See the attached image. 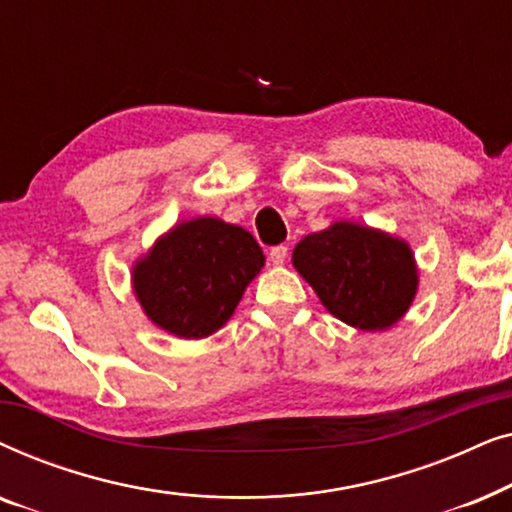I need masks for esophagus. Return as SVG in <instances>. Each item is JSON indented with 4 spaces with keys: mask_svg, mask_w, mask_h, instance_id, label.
I'll return each mask as SVG.
<instances>
[{
    "mask_svg": "<svg viewBox=\"0 0 512 512\" xmlns=\"http://www.w3.org/2000/svg\"><path fill=\"white\" fill-rule=\"evenodd\" d=\"M286 256H289V247H284V244H277V247L270 249V261L275 265H282Z\"/></svg>",
    "mask_w": 512,
    "mask_h": 512,
    "instance_id": "obj_1",
    "label": "esophagus"
}]
</instances>
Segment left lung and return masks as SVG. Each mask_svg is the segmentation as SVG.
<instances>
[{
  "label": "left lung",
  "mask_w": 512,
  "mask_h": 512,
  "mask_svg": "<svg viewBox=\"0 0 512 512\" xmlns=\"http://www.w3.org/2000/svg\"><path fill=\"white\" fill-rule=\"evenodd\" d=\"M293 265L328 312L361 331L396 324L417 291L408 244L347 221L303 237L293 249Z\"/></svg>",
  "instance_id": "obj_1"
}]
</instances>
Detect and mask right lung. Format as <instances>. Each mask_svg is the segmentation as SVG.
I'll return each mask as SVG.
<instances>
[{
  "label": "right lung",
  "mask_w": 512,
  "mask_h": 512,
  "mask_svg": "<svg viewBox=\"0 0 512 512\" xmlns=\"http://www.w3.org/2000/svg\"><path fill=\"white\" fill-rule=\"evenodd\" d=\"M263 261L251 233L205 216L158 240L132 284L153 324L179 338H205L230 319Z\"/></svg>",
  "instance_id": "right-lung-1"
}]
</instances>
